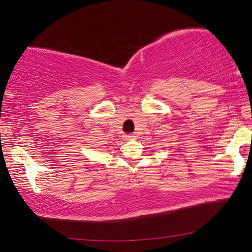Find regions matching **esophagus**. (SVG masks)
<instances>
[{
	"label": "esophagus",
	"mask_w": 252,
	"mask_h": 252,
	"mask_svg": "<svg viewBox=\"0 0 252 252\" xmlns=\"http://www.w3.org/2000/svg\"><path fill=\"white\" fill-rule=\"evenodd\" d=\"M133 136H135L134 133H127V134L125 135V138L126 139H131V138H133Z\"/></svg>",
	"instance_id": "obj_1"
}]
</instances>
